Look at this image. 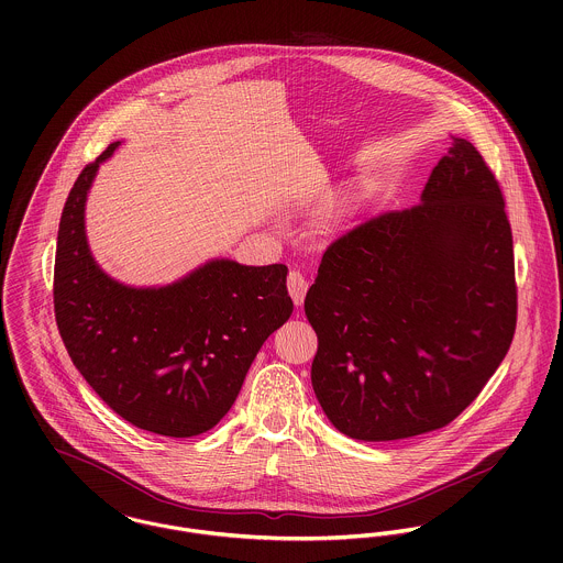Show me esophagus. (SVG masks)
<instances>
[{
	"mask_svg": "<svg viewBox=\"0 0 563 563\" xmlns=\"http://www.w3.org/2000/svg\"><path fill=\"white\" fill-rule=\"evenodd\" d=\"M286 284H288V292H290L295 306H303V299L308 292V279L299 271H290Z\"/></svg>",
	"mask_w": 563,
	"mask_h": 563,
	"instance_id": "obj_1",
	"label": "esophagus"
}]
</instances>
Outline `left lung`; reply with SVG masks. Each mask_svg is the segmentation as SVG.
Masks as SVG:
<instances>
[{"label": "left lung", "instance_id": "obj_1", "mask_svg": "<svg viewBox=\"0 0 563 563\" xmlns=\"http://www.w3.org/2000/svg\"><path fill=\"white\" fill-rule=\"evenodd\" d=\"M433 166L420 203L329 244L306 317L329 422L364 442L420 435L477 399L516 329L503 192L473 143Z\"/></svg>", "mask_w": 563, "mask_h": 563}]
</instances>
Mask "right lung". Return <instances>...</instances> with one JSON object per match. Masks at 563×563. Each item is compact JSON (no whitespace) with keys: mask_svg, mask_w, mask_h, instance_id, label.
I'll list each match as a JSON object with an SVG mask.
<instances>
[{"mask_svg":"<svg viewBox=\"0 0 563 563\" xmlns=\"http://www.w3.org/2000/svg\"><path fill=\"white\" fill-rule=\"evenodd\" d=\"M112 143L76 179L58 228L54 310L88 386L139 429L190 438L236 401L264 340L292 314L284 264L214 257L166 286L110 277L86 239V199Z\"/></svg>","mask_w":563,"mask_h":563,"instance_id":"add662e5","label":"right lung"}]
</instances>
